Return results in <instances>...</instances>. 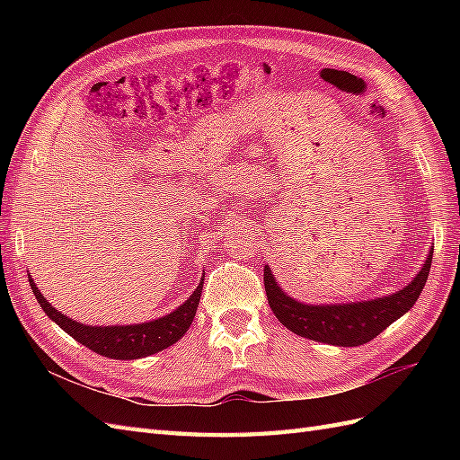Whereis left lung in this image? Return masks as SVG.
I'll return each instance as SVG.
<instances>
[{
  "label": "left lung",
  "mask_w": 460,
  "mask_h": 460,
  "mask_svg": "<svg viewBox=\"0 0 460 460\" xmlns=\"http://www.w3.org/2000/svg\"><path fill=\"white\" fill-rule=\"evenodd\" d=\"M431 253L434 252L428 253L420 272L412 278L409 286L392 296L370 301L305 305L282 291L269 264H264V289H267L269 305L276 318L297 336L330 345L357 347L374 340L389 324L411 311L426 286Z\"/></svg>",
  "instance_id": "obj_1"
}]
</instances>
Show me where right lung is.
<instances>
[{"mask_svg":"<svg viewBox=\"0 0 460 460\" xmlns=\"http://www.w3.org/2000/svg\"><path fill=\"white\" fill-rule=\"evenodd\" d=\"M203 278H205V272L201 276L198 289L193 291V294L171 314L161 316L157 320H149V323H144V324H128V326L80 324L76 320L68 318L61 311L51 307L49 301L41 296V291L36 288L32 276H29V282L44 313L61 330L71 333L78 343L86 345L88 349H92L97 355L128 360V358H142V357L155 355L184 336L198 311L201 289H203Z\"/></svg>","mask_w":460,"mask_h":460,"instance_id":"obj_1","label":"right lung"}]
</instances>
